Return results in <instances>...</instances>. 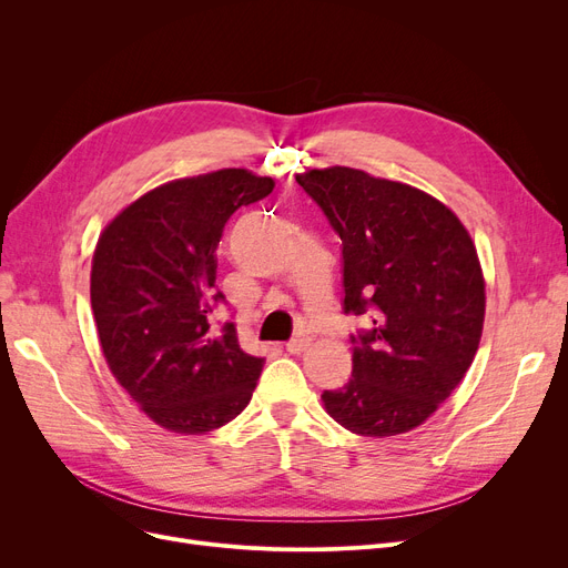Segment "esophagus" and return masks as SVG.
I'll use <instances>...</instances> for the list:
<instances>
[{"label":"esophagus","mask_w":568,"mask_h":568,"mask_svg":"<svg viewBox=\"0 0 568 568\" xmlns=\"http://www.w3.org/2000/svg\"><path fill=\"white\" fill-rule=\"evenodd\" d=\"M311 347V341L308 338H294V341H290L287 345H285V349L290 352V354H302V352H306Z\"/></svg>","instance_id":"34e87169"}]
</instances>
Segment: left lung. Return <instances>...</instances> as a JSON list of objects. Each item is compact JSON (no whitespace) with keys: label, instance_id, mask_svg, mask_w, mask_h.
<instances>
[{"label":"left lung","instance_id":"8db88e82","mask_svg":"<svg viewBox=\"0 0 568 568\" xmlns=\"http://www.w3.org/2000/svg\"><path fill=\"white\" fill-rule=\"evenodd\" d=\"M343 242V308L371 315L352 336V377L324 392L329 416L364 437L422 426L479 349L486 283L471 236L433 195L354 168L296 174Z\"/></svg>","mask_w":568,"mask_h":568}]
</instances>
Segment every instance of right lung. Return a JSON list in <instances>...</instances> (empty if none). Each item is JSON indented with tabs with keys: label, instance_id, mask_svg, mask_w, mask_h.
Wrapping results in <instances>:
<instances>
[{
	"label": "right lung",
	"instance_id": "1",
	"mask_svg": "<svg viewBox=\"0 0 568 568\" xmlns=\"http://www.w3.org/2000/svg\"><path fill=\"white\" fill-rule=\"evenodd\" d=\"M274 191L272 176L225 168L144 193L103 230L92 260V311L105 362L161 428L204 435L248 405L262 356L239 347L212 313L216 248L239 206Z\"/></svg>",
	"mask_w": 568,
	"mask_h": 568
}]
</instances>
